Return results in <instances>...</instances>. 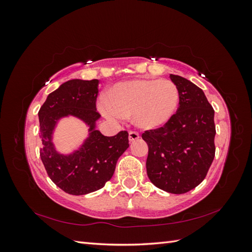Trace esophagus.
<instances>
[{"label": "esophagus", "instance_id": "obj_1", "mask_svg": "<svg viewBox=\"0 0 252 252\" xmlns=\"http://www.w3.org/2000/svg\"><path fill=\"white\" fill-rule=\"evenodd\" d=\"M128 138H129V141L130 142H133V141H136L139 138L140 135L139 133L136 131H129V134H128Z\"/></svg>", "mask_w": 252, "mask_h": 252}]
</instances>
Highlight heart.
I'll return each mask as SVG.
<instances>
[{"instance_id":"1","label":"heart","mask_w":252,"mask_h":252,"mask_svg":"<svg viewBox=\"0 0 252 252\" xmlns=\"http://www.w3.org/2000/svg\"><path fill=\"white\" fill-rule=\"evenodd\" d=\"M179 98V89L169 80H133L117 84L111 100L101 98L100 109L111 121L134 117L139 127L155 129L173 116Z\"/></svg>"}]
</instances>
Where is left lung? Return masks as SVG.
Here are the masks:
<instances>
[{"instance_id":"1","label":"left lung","mask_w":252,"mask_h":252,"mask_svg":"<svg viewBox=\"0 0 252 252\" xmlns=\"http://www.w3.org/2000/svg\"><path fill=\"white\" fill-rule=\"evenodd\" d=\"M179 89V108L167 123L146 130L147 175L164 191L182 194L201 184L215 158V110L204 91L180 75L170 74Z\"/></svg>"}]
</instances>
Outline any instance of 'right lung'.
<instances>
[{"label": "right lung", "mask_w": 252, "mask_h": 252, "mask_svg": "<svg viewBox=\"0 0 252 252\" xmlns=\"http://www.w3.org/2000/svg\"><path fill=\"white\" fill-rule=\"evenodd\" d=\"M98 80H70L49 94L39 111L40 157L48 177L63 191L83 195L104 187L119 158L129 147L128 132L105 136L95 130L101 114L96 111ZM79 117L90 126V135L81 148L70 155L59 154L52 143L57 121L64 116Z\"/></svg>", "instance_id": "obj_1"}]
</instances>
